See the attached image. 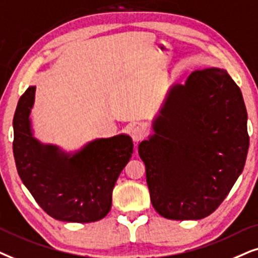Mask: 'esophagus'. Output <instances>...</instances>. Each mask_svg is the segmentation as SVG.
<instances>
[{
	"label": "esophagus",
	"mask_w": 258,
	"mask_h": 258,
	"mask_svg": "<svg viewBox=\"0 0 258 258\" xmlns=\"http://www.w3.org/2000/svg\"><path fill=\"white\" fill-rule=\"evenodd\" d=\"M145 135H146V131L143 126H136L135 128L131 131V137H132L133 142H135L136 144L142 142V140L145 138Z\"/></svg>",
	"instance_id": "esophagus-1"
}]
</instances>
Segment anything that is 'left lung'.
I'll return each mask as SVG.
<instances>
[{
    "label": "left lung",
    "instance_id": "left-lung-1",
    "mask_svg": "<svg viewBox=\"0 0 258 258\" xmlns=\"http://www.w3.org/2000/svg\"><path fill=\"white\" fill-rule=\"evenodd\" d=\"M248 114L225 70L196 71L174 84L138 146L153 208L174 221L211 215L244 169Z\"/></svg>",
    "mask_w": 258,
    "mask_h": 258
}]
</instances>
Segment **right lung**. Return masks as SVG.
<instances>
[{
    "label": "right lung",
    "instance_id": "1",
    "mask_svg": "<svg viewBox=\"0 0 258 258\" xmlns=\"http://www.w3.org/2000/svg\"><path fill=\"white\" fill-rule=\"evenodd\" d=\"M30 86L17 102L13 120L14 158L19 176L50 217L70 223L102 219L112 207V192L133 153L128 135L97 138L77 151H64L34 137Z\"/></svg>",
    "mask_w": 258,
    "mask_h": 258
}]
</instances>
